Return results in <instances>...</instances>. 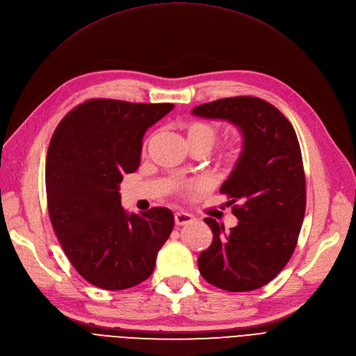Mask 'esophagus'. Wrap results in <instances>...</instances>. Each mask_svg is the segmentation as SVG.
I'll list each match as a JSON object with an SVG mask.
<instances>
[{
  "instance_id": "34e87169",
  "label": "esophagus",
  "mask_w": 356,
  "mask_h": 356,
  "mask_svg": "<svg viewBox=\"0 0 356 356\" xmlns=\"http://www.w3.org/2000/svg\"><path fill=\"white\" fill-rule=\"evenodd\" d=\"M194 222V216L188 214V213H184V211H177L175 213V223L178 226H182V225H188Z\"/></svg>"
}]
</instances>
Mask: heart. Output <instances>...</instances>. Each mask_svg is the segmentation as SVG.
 I'll return each instance as SVG.
<instances>
[{
    "label": "heart",
    "mask_w": 356,
    "mask_h": 356,
    "mask_svg": "<svg viewBox=\"0 0 356 356\" xmlns=\"http://www.w3.org/2000/svg\"><path fill=\"white\" fill-rule=\"evenodd\" d=\"M187 139L188 140H200L204 142L209 146L213 145L216 139V129L209 124V123H202V122H193L187 127ZM236 156H238V146H230L227 152V158L233 161Z\"/></svg>",
    "instance_id": "b5f03b06"
}]
</instances>
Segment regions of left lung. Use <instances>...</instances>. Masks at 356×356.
<instances>
[{"label": "left lung", "instance_id": "1", "mask_svg": "<svg viewBox=\"0 0 356 356\" xmlns=\"http://www.w3.org/2000/svg\"><path fill=\"white\" fill-rule=\"evenodd\" d=\"M191 114L238 127L242 150L220 187L238 217L225 232L214 218L204 222L213 242L198 257L207 282L226 291H252L273 281L290 261L306 211V178L297 134L273 104L257 97L216 99Z\"/></svg>", "mask_w": 356, "mask_h": 356}]
</instances>
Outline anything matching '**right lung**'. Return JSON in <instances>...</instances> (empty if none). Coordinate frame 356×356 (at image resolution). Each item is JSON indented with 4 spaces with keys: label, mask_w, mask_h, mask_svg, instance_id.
Wrapping results in <instances>:
<instances>
[{
    "label": "right lung",
    "mask_w": 356,
    "mask_h": 356,
    "mask_svg": "<svg viewBox=\"0 0 356 356\" xmlns=\"http://www.w3.org/2000/svg\"><path fill=\"white\" fill-rule=\"evenodd\" d=\"M175 106L90 99L56 127L46 158L50 222L78 274L103 290H126L154 273L174 229L169 209L122 207L120 182L140 163L143 136Z\"/></svg>",
    "instance_id": "obj_1"
}]
</instances>
